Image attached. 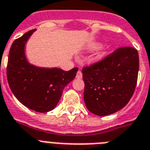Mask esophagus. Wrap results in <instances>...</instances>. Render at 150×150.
Returning <instances> with one entry per match:
<instances>
[{
  "mask_svg": "<svg viewBox=\"0 0 150 150\" xmlns=\"http://www.w3.org/2000/svg\"><path fill=\"white\" fill-rule=\"evenodd\" d=\"M76 78L78 79H81V78H82V72L80 71V70H79L78 71V72H77V75H76Z\"/></svg>",
  "mask_w": 150,
  "mask_h": 150,
  "instance_id": "obj_1",
  "label": "esophagus"
}]
</instances>
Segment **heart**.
Returning <instances> with one entry per match:
<instances>
[{
    "instance_id": "heart-1",
    "label": "heart",
    "mask_w": 150,
    "mask_h": 150,
    "mask_svg": "<svg viewBox=\"0 0 150 150\" xmlns=\"http://www.w3.org/2000/svg\"><path fill=\"white\" fill-rule=\"evenodd\" d=\"M99 47L98 44H95V45H93V46L92 47H93V48H97V47Z\"/></svg>"
}]
</instances>
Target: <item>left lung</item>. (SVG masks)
Instances as JSON below:
<instances>
[{
    "label": "left lung",
    "mask_w": 150,
    "mask_h": 150,
    "mask_svg": "<svg viewBox=\"0 0 150 150\" xmlns=\"http://www.w3.org/2000/svg\"><path fill=\"white\" fill-rule=\"evenodd\" d=\"M139 55L132 47H119L103 59L82 69L86 107L103 116L127 104L134 92Z\"/></svg>",
    "instance_id": "1"
}]
</instances>
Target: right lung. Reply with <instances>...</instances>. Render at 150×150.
Here are the masks:
<instances>
[{"label": "right lung", "instance_id": "1", "mask_svg": "<svg viewBox=\"0 0 150 150\" xmlns=\"http://www.w3.org/2000/svg\"><path fill=\"white\" fill-rule=\"evenodd\" d=\"M35 29L16 39L9 52L6 76L16 99L30 109L47 112L57 106L64 88L75 79L79 69L69 71L31 65L25 55V45Z\"/></svg>", "mask_w": 150, "mask_h": 150}]
</instances>
